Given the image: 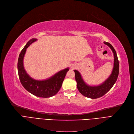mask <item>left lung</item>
Returning <instances> with one entry per match:
<instances>
[{
	"label": "left lung",
	"mask_w": 134,
	"mask_h": 134,
	"mask_svg": "<svg viewBox=\"0 0 134 134\" xmlns=\"http://www.w3.org/2000/svg\"><path fill=\"white\" fill-rule=\"evenodd\" d=\"M104 43L111 48L114 53V64L111 75L103 84L95 87L88 86L84 82L81 75L78 71L74 70L75 80L77 82V88L79 91L83 96L91 98V99H97L105 94L114 86L119 76V62L116 52L110 43L107 42H104Z\"/></svg>",
	"instance_id": "obj_1"
}]
</instances>
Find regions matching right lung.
<instances>
[{
  "instance_id": "right-lung-1",
  "label": "right lung",
  "mask_w": 134,
  "mask_h": 134,
  "mask_svg": "<svg viewBox=\"0 0 134 134\" xmlns=\"http://www.w3.org/2000/svg\"><path fill=\"white\" fill-rule=\"evenodd\" d=\"M36 40V39H31L27 43L20 53L18 61L19 77L21 85L25 90L33 95L40 97H49L55 95L59 92L69 69L66 68L61 70L52 77L44 81H37L32 79L24 69L23 58L26 48Z\"/></svg>"
}]
</instances>
